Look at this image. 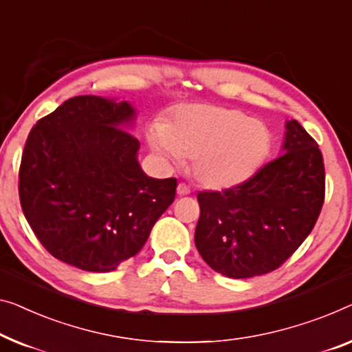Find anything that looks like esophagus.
Wrapping results in <instances>:
<instances>
[{
	"mask_svg": "<svg viewBox=\"0 0 352 352\" xmlns=\"http://www.w3.org/2000/svg\"><path fill=\"white\" fill-rule=\"evenodd\" d=\"M177 192L180 194V196H188V194L191 192V188L186 185V183H178V188H177Z\"/></svg>",
	"mask_w": 352,
	"mask_h": 352,
	"instance_id": "1",
	"label": "esophagus"
}]
</instances>
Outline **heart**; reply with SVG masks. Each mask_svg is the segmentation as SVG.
Returning <instances> with one entry per match:
<instances>
[{"mask_svg":"<svg viewBox=\"0 0 352 352\" xmlns=\"http://www.w3.org/2000/svg\"><path fill=\"white\" fill-rule=\"evenodd\" d=\"M150 144L167 158H192L197 180L212 188L237 185L265 161L272 133L264 122L213 104L178 107L166 124L155 123Z\"/></svg>","mask_w":352,"mask_h":352,"instance_id":"b5f03b06","label":"heart"}]
</instances>
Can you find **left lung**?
I'll return each mask as SVG.
<instances>
[{
	"label": "left lung",
	"instance_id": "1",
	"mask_svg": "<svg viewBox=\"0 0 352 352\" xmlns=\"http://www.w3.org/2000/svg\"><path fill=\"white\" fill-rule=\"evenodd\" d=\"M324 196L321 150L302 124L291 120L278 158L239 185L197 194L196 248L213 270L229 278L269 274L311 232Z\"/></svg>",
	"mask_w": 352,
	"mask_h": 352
}]
</instances>
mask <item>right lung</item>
<instances>
[{"label": "right lung", "mask_w": 352, "mask_h": 352, "mask_svg": "<svg viewBox=\"0 0 352 352\" xmlns=\"http://www.w3.org/2000/svg\"><path fill=\"white\" fill-rule=\"evenodd\" d=\"M126 101L67 99L30 131L19 170L26 221L42 246L87 272H112L138 254L174 202L177 178H151L124 128Z\"/></svg>", "instance_id": "obj_1"}]
</instances>
